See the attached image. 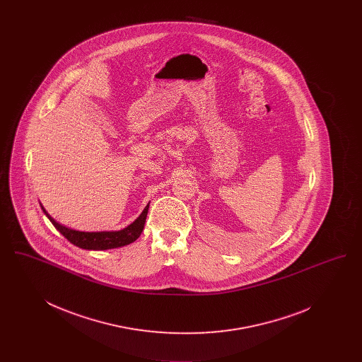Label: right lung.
I'll return each instance as SVG.
<instances>
[{
    "instance_id": "add662e5",
    "label": "right lung",
    "mask_w": 362,
    "mask_h": 362,
    "mask_svg": "<svg viewBox=\"0 0 362 362\" xmlns=\"http://www.w3.org/2000/svg\"><path fill=\"white\" fill-rule=\"evenodd\" d=\"M43 213L47 216V218L52 221V224L57 228V230L61 232L68 240L83 248V250H95V251H103V250H111V248H118L127 245L133 241L137 240L144 230V225L146 221L148 210H149V204L142 210V213L138 216L137 218L126 228L121 230H103V232H81V230H74L66 228L64 225L58 224L52 216L46 211V209L42 206Z\"/></svg>"
}]
</instances>
